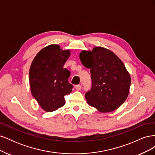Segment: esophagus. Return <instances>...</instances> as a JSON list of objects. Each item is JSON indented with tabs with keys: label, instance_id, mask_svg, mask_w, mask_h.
Listing matches in <instances>:
<instances>
[{
	"label": "esophagus",
	"instance_id": "obj_1",
	"mask_svg": "<svg viewBox=\"0 0 155 155\" xmlns=\"http://www.w3.org/2000/svg\"><path fill=\"white\" fill-rule=\"evenodd\" d=\"M75 88H76V89L77 91H80L81 89V86L80 85H76V87H75Z\"/></svg>",
	"mask_w": 155,
	"mask_h": 155
}]
</instances>
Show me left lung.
<instances>
[{
  "mask_svg": "<svg viewBox=\"0 0 155 155\" xmlns=\"http://www.w3.org/2000/svg\"><path fill=\"white\" fill-rule=\"evenodd\" d=\"M79 59L91 69L92 87L85 94L88 104L102 113L116 110L127 98L131 83L124 63L113 51L101 46L82 50Z\"/></svg>",
  "mask_w": 155,
  "mask_h": 155,
  "instance_id": "8db88e82",
  "label": "left lung"
}]
</instances>
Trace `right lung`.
<instances>
[{"label":"right lung","instance_id":"add662e5","mask_svg":"<svg viewBox=\"0 0 155 155\" xmlns=\"http://www.w3.org/2000/svg\"><path fill=\"white\" fill-rule=\"evenodd\" d=\"M71 54L58 45H50L36 55L30 68L31 95L46 112H53L64 105V96L72 91L68 81L69 70L63 66Z\"/></svg>","mask_w":155,"mask_h":155}]
</instances>
